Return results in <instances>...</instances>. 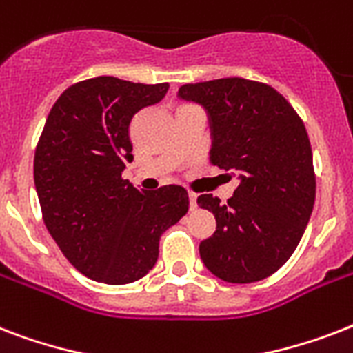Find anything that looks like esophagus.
<instances>
[{
    "label": "esophagus",
    "mask_w": 353,
    "mask_h": 353,
    "mask_svg": "<svg viewBox=\"0 0 353 353\" xmlns=\"http://www.w3.org/2000/svg\"><path fill=\"white\" fill-rule=\"evenodd\" d=\"M188 203H190V209H196L198 207V196L194 192H188Z\"/></svg>",
    "instance_id": "34e87169"
}]
</instances>
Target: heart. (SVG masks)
<instances>
[{"instance_id":"obj_1","label":"heart","mask_w":353,"mask_h":353,"mask_svg":"<svg viewBox=\"0 0 353 353\" xmlns=\"http://www.w3.org/2000/svg\"><path fill=\"white\" fill-rule=\"evenodd\" d=\"M187 106H188V104H187Z\"/></svg>"}]
</instances>
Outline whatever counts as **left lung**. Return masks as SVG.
<instances>
[{
    "mask_svg": "<svg viewBox=\"0 0 353 353\" xmlns=\"http://www.w3.org/2000/svg\"><path fill=\"white\" fill-rule=\"evenodd\" d=\"M177 97L209 119L212 165L238 179L225 205L201 194L198 205L216 218L199 243L205 268L231 284L279 271L299 245L315 203V174L306 128L271 85L245 79L185 84Z\"/></svg>",
    "mask_w": 353,
    "mask_h": 353,
    "instance_id": "8db88e82",
    "label": "left lung"
}]
</instances>
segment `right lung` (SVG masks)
<instances>
[{"label":"right lung","mask_w":353,"mask_h":353,"mask_svg":"<svg viewBox=\"0 0 353 353\" xmlns=\"http://www.w3.org/2000/svg\"><path fill=\"white\" fill-rule=\"evenodd\" d=\"M168 84L97 77L71 85L47 117L34 154V185L47 231L80 273L104 284L143 279L159 238L188 210L179 185L144 192L122 179L132 163L128 128Z\"/></svg>","instance_id":"1"}]
</instances>
